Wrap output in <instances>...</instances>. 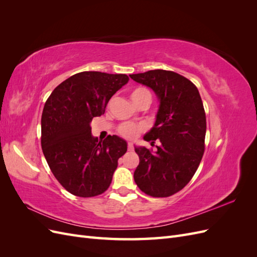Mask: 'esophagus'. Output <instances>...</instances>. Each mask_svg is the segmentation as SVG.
Masks as SVG:
<instances>
[{"label": "esophagus", "instance_id": "1", "mask_svg": "<svg viewBox=\"0 0 257 257\" xmlns=\"http://www.w3.org/2000/svg\"><path fill=\"white\" fill-rule=\"evenodd\" d=\"M127 149H128V151H133L134 150V145L132 143H128L127 144Z\"/></svg>", "mask_w": 257, "mask_h": 257}]
</instances>
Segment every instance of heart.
<instances>
[{"label": "heart", "mask_w": 257, "mask_h": 257, "mask_svg": "<svg viewBox=\"0 0 257 257\" xmlns=\"http://www.w3.org/2000/svg\"><path fill=\"white\" fill-rule=\"evenodd\" d=\"M131 99L133 100L135 105L149 100L151 103V93L146 88H136L131 92ZM144 130V125H137L134 123H123L119 127V133L125 138H134L137 136L139 132Z\"/></svg>", "instance_id": "b5f03b06"}]
</instances>
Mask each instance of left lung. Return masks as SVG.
<instances>
[{
    "mask_svg": "<svg viewBox=\"0 0 257 257\" xmlns=\"http://www.w3.org/2000/svg\"><path fill=\"white\" fill-rule=\"evenodd\" d=\"M130 77L150 88L160 100L154 125L144 136L151 146L160 143L158 150L135 147L139 165L134 180L148 195L168 197L190 182L204 155V105L195 84L175 72L154 69Z\"/></svg>",
    "mask_w": 257,
    "mask_h": 257,
    "instance_id": "8db88e82",
    "label": "left lung"
}]
</instances>
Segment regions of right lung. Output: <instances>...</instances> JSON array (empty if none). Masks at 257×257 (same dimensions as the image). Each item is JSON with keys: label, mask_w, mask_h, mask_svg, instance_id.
Instances as JSON below:
<instances>
[{"label": "right lung", "mask_w": 257, "mask_h": 257, "mask_svg": "<svg viewBox=\"0 0 257 257\" xmlns=\"http://www.w3.org/2000/svg\"><path fill=\"white\" fill-rule=\"evenodd\" d=\"M127 81L125 74L81 72L60 83L46 100L43 153L53 176L73 195L93 197L109 188L127 144L115 135L98 142L90 123Z\"/></svg>", "instance_id": "obj_1"}]
</instances>
